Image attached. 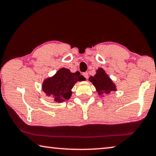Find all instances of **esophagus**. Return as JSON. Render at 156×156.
Wrapping results in <instances>:
<instances>
[{
  "mask_svg": "<svg viewBox=\"0 0 156 156\" xmlns=\"http://www.w3.org/2000/svg\"><path fill=\"white\" fill-rule=\"evenodd\" d=\"M83 76H84V77H85L86 79H87L89 78V73L87 72L83 73Z\"/></svg>",
  "mask_w": 156,
  "mask_h": 156,
  "instance_id": "esophagus-1",
  "label": "esophagus"
}]
</instances>
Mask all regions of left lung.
I'll return each instance as SVG.
<instances>
[{
	"instance_id": "obj_1",
	"label": "left lung",
	"mask_w": 156,
	"mask_h": 156,
	"mask_svg": "<svg viewBox=\"0 0 156 156\" xmlns=\"http://www.w3.org/2000/svg\"><path fill=\"white\" fill-rule=\"evenodd\" d=\"M89 80L94 86L101 97L104 96L105 94H108L111 91H117L116 85L103 68H98L96 71L95 75L90 76Z\"/></svg>"
}]
</instances>
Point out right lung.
<instances>
[{"label":"right lung","mask_w":156,"mask_h":156,"mask_svg":"<svg viewBox=\"0 0 156 156\" xmlns=\"http://www.w3.org/2000/svg\"><path fill=\"white\" fill-rule=\"evenodd\" d=\"M85 78L80 73H72L66 68H61L51 77L44 79L41 89L48 97L52 96L54 101L62 103L72 95V88L78 81Z\"/></svg>","instance_id":"add662e5"}]
</instances>
